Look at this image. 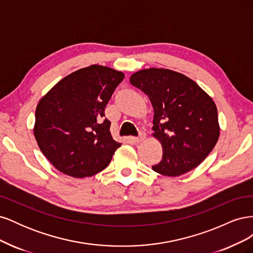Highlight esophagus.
<instances>
[{"label": "esophagus", "mask_w": 253, "mask_h": 253, "mask_svg": "<svg viewBox=\"0 0 253 253\" xmlns=\"http://www.w3.org/2000/svg\"><path fill=\"white\" fill-rule=\"evenodd\" d=\"M144 139H145V134L144 133H140L139 137H136V138H133V141H134V143H140Z\"/></svg>", "instance_id": "34e87169"}]
</instances>
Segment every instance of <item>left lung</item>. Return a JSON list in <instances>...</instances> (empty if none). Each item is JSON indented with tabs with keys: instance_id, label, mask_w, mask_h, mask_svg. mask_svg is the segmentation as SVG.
Returning a JSON list of instances; mask_svg holds the SVG:
<instances>
[{
	"instance_id": "left-lung-1",
	"label": "left lung",
	"mask_w": 253,
	"mask_h": 253,
	"mask_svg": "<svg viewBox=\"0 0 253 253\" xmlns=\"http://www.w3.org/2000/svg\"><path fill=\"white\" fill-rule=\"evenodd\" d=\"M129 82L149 97L154 110L152 135L162 143L163 159L152 169L176 177L200 166L219 137L213 99L195 81L168 68H144Z\"/></svg>"
}]
</instances>
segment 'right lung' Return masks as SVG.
Segmentation results:
<instances>
[{
    "mask_svg": "<svg viewBox=\"0 0 253 253\" xmlns=\"http://www.w3.org/2000/svg\"><path fill=\"white\" fill-rule=\"evenodd\" d=\"M125 74L90 65L55 84L36 109L34 135L57 170L75 178L104 170L121 143L114 140L104 109Z\"/></svg>",
    "mask_w": 253,
    "mask_h": 253,
    "instance_id": "right-lung-1",
    "label": "right lung"
}]
</instances>
